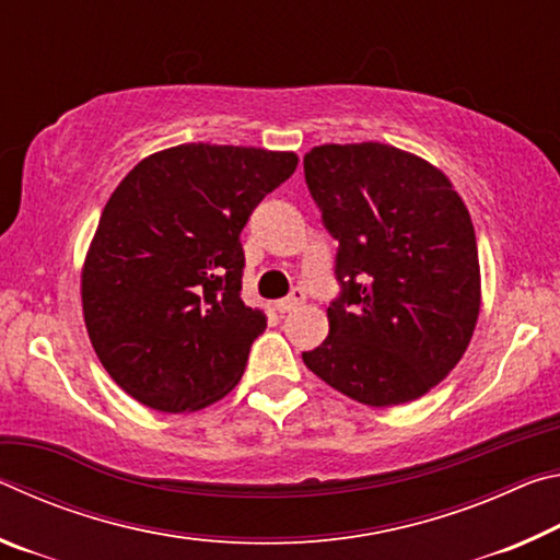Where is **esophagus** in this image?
Here are the masks:
<instances>
[{
	"instance_id": "1",
	"label": "esophagus",
	"mask_w": 560,
	"mask_h": 560,
	"mask_svg": "<svg viewBox=\"0 0 560 560\" xmlns=\"http://www.w3.org/2000/svg\"><path fill=\"white\" fill-rule=\"evenodd\" d=\"M303 301H306V293H303L301 289H293V291H291V296H287V299L277 301V308L281 311V314H289V311L299 308Z\"/></svg>"
}]
</instances>
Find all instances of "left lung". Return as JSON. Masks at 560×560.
<instances>
[{
	"label": "left lung",
	"instance_id": "8db88e82",
	"mask_svg": "<svg viewBox=\"0 0 560 560\" xmlns=\"http://www.w3.org/2000/svg\"><path fill=\"white\" fill-rule=\"evenodd\" d=\"M303 173L340 242L343 281L328 336L303 363L355 402H412L452 373L477 328L481 271L467 205L438 165L373 140L311 148Z\"/></svg>",
	"mask_w": 560,
	"mask_h": 560
}]
</instances>
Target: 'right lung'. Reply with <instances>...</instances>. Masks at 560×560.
Masks as SVG:
<instances>
[{"mask_svg":"<svg viewBox=\"0 0 560 560\" xmlns=\"http://www.w3.org/2000/svg\"><path fill=\"white\" fill-rule=\"evenodd\" d=\"M296 153L183 143L148 155L103 207L81 267L83 320L132 400L195 412L242 381L267 318L244 306L240 234Z\"/></svg>","mask_w":560,"mask_h":560,"instance_id":"1","label":"right lung"}]
</instances>
